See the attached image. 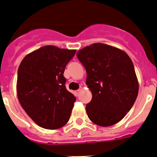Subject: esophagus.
Segmentation results:
<instances>
[{
	"instance_id": "1",
	"label": "esophagus",
	"mask_w": 157,
	"mask_h": 157,
	"mask_svg": "<svg viewBox=\"0 0 157 157\" xmlns=\"http://www.w3.org/2000/svg\"><path fill=\"white\" fill-rule=\"evenodd\" d=\"M80 93V90H75V91H74V93H75V95L77 96H79Z\"/></svg>"
}]
</instances>
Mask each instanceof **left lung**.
Masks as SVG:
<instances>
[{"mask_svg":"<svg viewBox=\"0 0 157 157\" xmlns=\"http://www.w3.org/2000/svg\"><path fill=\"white\" fill-rule=\"evenodd\" d=\"M77 56L86 69V83L93 95L86 105L90 121L102 127L119 122L138 94V80L130 57L121 49L99 42L79 50Z\"/></svg>","mask_w":157,"mask_h":157,"instance_id":"left-lung-1","label":"left lung"}]
</instances>
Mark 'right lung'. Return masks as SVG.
Here are the masks:
<instances>
[{"label":"right lung","mask_w":157,"mask_h":157,"mask_svg":"<svg viewBox=\"0 0 157 157\" xmlns=\"http://www.w3.org/2000/svg\"><path fill=\"white\" fill-rule=\"evenodd\" d=\"M76 50L45 45L28 54L17 73L19 102L35 123L55 130L69 121L76 98L66 89L64 69Z\"/></svg>","instance_id":"obj_1"}]
</instances>
